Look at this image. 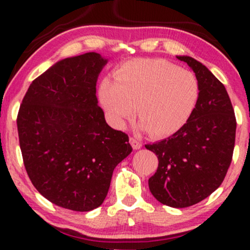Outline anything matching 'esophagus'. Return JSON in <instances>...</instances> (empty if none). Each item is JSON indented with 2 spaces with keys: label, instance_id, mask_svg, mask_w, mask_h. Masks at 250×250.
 Returning a JSON list of instances; mask_svg holds the SVG:
<instances>
[{
  "label": "esophagus",
  "instance_id": "obj_1",
  "mask_svg": "<svg viewBox=\"0 0 250 250\" xmlns=\"http://www.w3.org/2000/svg\"><path fill=\"white\" fill-rule=\"evenodd\" d=\"M130 143H131V146H133L134 149H140L142 147L141 141L137 139H135V137H130Z\"/></svg>",
  "mask_w": 250,
  "mask_h": 250
}]
</instances>
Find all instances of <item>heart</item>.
Wrapping results in <instances>:
<instances>
[{"label":"heart","mask_w":250,"mask_h":250,"mask_svg":"<svg viewBox=\"0 0 250 250\" xmlns=\"http://www.w3.org/2000/svg\"><path fill=\"white\" fill-rule=\"evenodd\" d=\"M102 80L99 97L114 127L123 128L135 115L140 128L154 136L174 134L187 122L200 95L196 76L166 60H137Z\"/></svg>","instance_id":"obj_1"}]
</instances>
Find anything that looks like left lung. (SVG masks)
I'll return each mask as SVG.
<instances>
[{"label":"left lung","mask_w":250,"mask_h":250,"mask_svg":"<svg viewBox=\"0 0 250 250\" xmlns=\"http://www.w3.org/2000/svg\"><path fill=\"white\" fill-rule=\"evenodd\" d=\"M195 73L200 95L187 123L176 133L146 148L156 154L159 167L148 181L162 205L186 208L220 187L230 166L236 120L225 85L202 63L176 56Z\"/></svg>","instance_id":"1"}]
</instances>
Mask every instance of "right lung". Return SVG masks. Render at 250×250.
Wrapping results in <instances>:
<instances>
[{
    "label": "right lung",
    "mask_w": 250,
    "mask_h": 250,
    "mask_svg": "<svg viewBox=\"0 0 250 250\" xmlns=\"http://www.w3.org/2000/svg\"><path fill=\"white\" fill-rule=\"evenodd\" d=\"M107 62L94 51L56 62L29 85L17 115L34 187L70 210L100 207L114 169L133 150L128 135L109 127L99 107L96 82Z\"/></svg>",
    "instance_id": "obj_1"
}]
</instances>
